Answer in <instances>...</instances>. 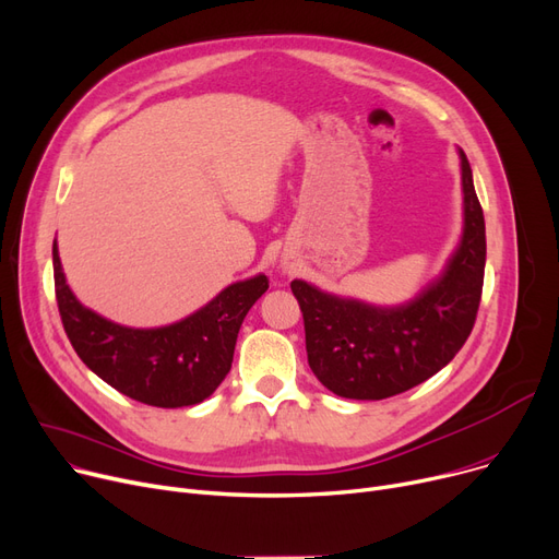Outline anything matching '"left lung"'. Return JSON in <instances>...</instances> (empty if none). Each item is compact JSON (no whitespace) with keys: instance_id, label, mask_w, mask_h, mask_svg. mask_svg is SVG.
Wrapping results in <instances>:
<instances>
[{"instance_id":"left-lung-1","label":"left lung","mask_w":559,"mask_h":559,"mask_svg":"<svg viewBox=\"0 0 559 559\" xmlns=\"http://www.w3.org/2000/svg\"><path fill=\"white\" fill-rule=\"evenodd\" d=\"M461 155L463 237L440 277L413 300L374 307L293 280L302 309L309 368L345 400H385L440 372L461 352L483 293L485 218L467 155Z\"/></svg>"}]
</instances>
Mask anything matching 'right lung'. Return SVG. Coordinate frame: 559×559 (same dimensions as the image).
Here are the masks:
<instances>
[{
  "label": "right lung",
  "instance_id": "add662e5",
  "mask_svg": "<svg viewBox=\"0 0 559 559\" xmlns=\"http://www.w3.org/2000/svg\"><path fill=\"white\" fill-rule=\"evenodd\" d=\"M53 282L64 334L83 364L121 395L157 408L193 406L212 395L233 368L246 313L269 288L266 275H254L229 284L212 302L174 324L135 330L76 300L56 241Z\"/></svg>",
  "mask_w": 559,
  "mask_h": 559
}]
</instances>
